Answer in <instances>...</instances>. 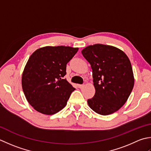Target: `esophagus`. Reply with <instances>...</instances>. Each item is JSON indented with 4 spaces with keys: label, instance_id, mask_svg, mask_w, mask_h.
<instances>
[{
    "label": "esophagus",
    "instance_id": "obj_1",
    "mask_svg": "<svg viewBox=\"0 0 151 151\" xmlns=\"http://www.w3.org/2000/svg\"><path fill=\"white\" fill-rule=\"evenodd\" d=\"M78 87L79 88H82L83 87H84V85H81V84H78Z\"/></svg>",
    "mask_w": 151,
    "mask_h": 151
}]
</instances>
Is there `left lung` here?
Here are the masks:
<instances>
[{
    "instance_id": "left-lung-1",
    "label": "left lung",
    "mask_w": 151,
    "mask_h": 151,
    "mask_svg": "<svg viewBox=\"0 0 151 151\" xmlns=\"http://www.w3.org/2000/svg\"><path fill=\"white\" fill-rule=\"evenodd\" d=\"M81 53L93 69L95 87L89 107L100 115H107L126 103L134 85L132 68L127 55L111 45H89Z\"/></svg>"
}]
</instances>
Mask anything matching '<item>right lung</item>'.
I'll return each mask as SVG.
<instances>
[{"label":"right lung","mask_w":151,"mask_h":151,"mask_svg":"<svg viewBox=\"0 0 151 151\" xmlns=\"http://www.w3.org/2000/svg\"><path fill=\"white\" fill-rule=\"evenodd\" d=\"M78 51L68 46H46L29 57L21 82L27 101L37 111L53 115L66 106L76 88L64 77L67 63Z\"/></svg>","instance_id":"obj_1"}]
</instances>
